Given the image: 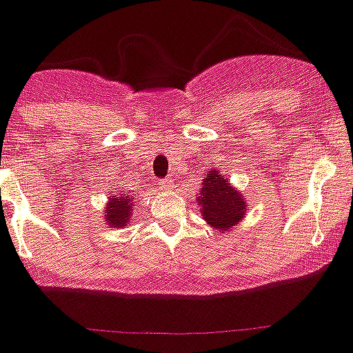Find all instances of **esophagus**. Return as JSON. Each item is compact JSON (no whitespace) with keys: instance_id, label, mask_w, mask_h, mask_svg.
Returning a JSON list of instances; mask_svg holds the SVG:
<instances>
[{"instance_id":"obj_1","label":"esophagus","mask_w":353,"mask_h":353,"mask_svg":"<svg viewBox=\"0 0 353 353\" xmlns=\"http://www.w3.org/2000/svg\"><path fill=\"white\" fill-rule=\"evenodd\" d=\"M172 186L174 184L170 179H163L158 183V190H163V192H170V190H172Z\"/></svg>"}]
</instances>
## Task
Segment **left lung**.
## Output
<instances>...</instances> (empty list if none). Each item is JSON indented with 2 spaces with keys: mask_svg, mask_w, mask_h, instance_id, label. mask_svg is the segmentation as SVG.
<instances>
[{
  "mask_svg": "<svg viewBox=\"0 0 353 353\" xmlns=\"http://www.w3.org/2000/svg\"><path fill=\"white\" fill-rule=\"evenodd\" d=\"M196 200L203 221L217 230V233H228L245 217L247 202L242 192L217 169H210L203 177Z\"/></svg>",
  "mask_w": 353,
  "mask_h": 353,
  "instance_id": "left-lung-1",
  "label": "left lung"
}]
</instances>
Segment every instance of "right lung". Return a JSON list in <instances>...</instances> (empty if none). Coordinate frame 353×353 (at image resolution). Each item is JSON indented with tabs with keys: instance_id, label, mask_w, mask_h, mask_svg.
Segmentation results:
<instances>
[{
	"instance_id": "add662e5",
	"label": "right lung",
	"mask_w": 353,
	"mask_h": 353,
	"mask_svg": "<svg viewBox=\"0 0 353 353\" xmlns=\"http://www.w3.org/2000/svg\"><path fill=\"white\" fill-rule=\"evenodd\" d=\"M136 200L128 192H117L114 195L108 196V203L104 207V221L110 228H123L128 226L134 212Z\"/></svg>"
}]
</instances>
